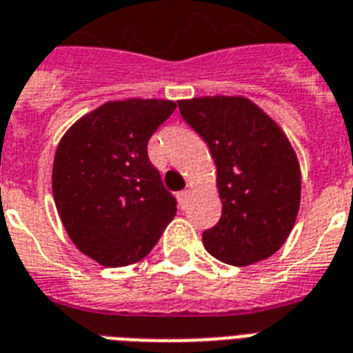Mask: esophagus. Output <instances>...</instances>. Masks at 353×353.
I'll use <instances>...</instances> for the list:
<instances>
[{
	"mask_svg": "<svg viewBox=\"0 0 353 353\" xmlns=\"http://www.w3.org/2000/svg\"><path fill=\"white\" fill-rule=\"evenodd\" d=\"M189 196H190L189 189L181 190V192L177 194V198H179V203H181V208H185V205H187V202H189Z\"/></svg>",
	"mask_w": 353,
	"mask_h": 353,
	"instance_id": "34e87169",
	"label": "esophagus"
}]
</instances>
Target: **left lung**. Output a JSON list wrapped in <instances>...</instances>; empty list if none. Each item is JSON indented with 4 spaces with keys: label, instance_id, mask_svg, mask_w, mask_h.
<instances>
[{
    "label": "left lung",
    "instance_id": "1",
    "mask_svg": "<svg viewBox=\"0 0 353 353\" xmlns=\"http://www.w3.org/2000/svg\"><path fill=\"white\" fill-rule=\"evenodd\" d=\"M185 121L210 145L223 215L203 232V247L230 265L275 254L294 228L301 174L279 125L243 97L179 101Z\"/></svg>",
    "mask_w": 353,
    "mask_h": 353
}]
</instances>
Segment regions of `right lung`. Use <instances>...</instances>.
Returning a JSON list of instances; mask_svg holds the SVG:
<instances>
[{
	"label": "right lung",
	"mask_w": 353,
	"mask_h": 353,
	"mask_svg": "<svg viewBox=\"0 0 353 353\" xmlns=\"http://www.w3.org/2000/svg\"><path fill=\"white\" fill-rule=\"evenodd\" d=\"M172 101L106 103L72 125L57 145L52 190L67 234L108 268L150 254L177 200L148 157L151 134L176 110Z\"/></svg>",
	"instance_id": "1"
}]
</instances>
